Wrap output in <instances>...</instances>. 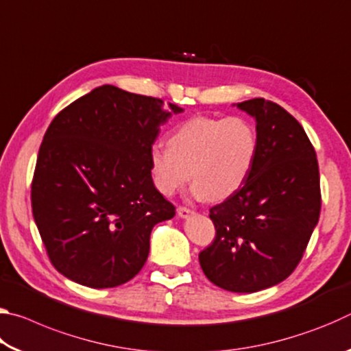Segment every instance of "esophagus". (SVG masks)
Instances as JSON below:
<instances>
[{
	"instance_id": "1",
	"label": "esophagus",
	"mask_w": 351,
	"mask_h": 351,
	"mask_svg": "<svg viewBox=\"0 0 351 351\" xmlns=\"http://www.w3.org/2000/svg\"><path fill=\"white\" fill-rule=\"evenodd\" d=\"M190 213H193V209H190V207H187V206H180V207H178V215H180L181 218L189 217Z\"/></svg>"
}]
</instances>
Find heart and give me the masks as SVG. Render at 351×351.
Returning <instances> with one entry per match:
<instances>
[{"instance_id":"obj_1","label":"heart","mask_w":351,"mask_h":351,"mask_svg":"<svg viewBox=\"0 0 351 351\" xmlns=\"http://www.w3.org/2000/svg\"><path fill=\"white\" fill-rule=\"evenodd\" d=\"M170 147L150 153L153 181L173 195L190 178L198 198L223 199L240 189L257 156V130L245 117H192L171 133Z\"/></svg>"}]
</instances>
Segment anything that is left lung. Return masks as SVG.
Masks as SVG:
<instances>
[{
	"instance_id": "8db88e82",
	"label": "left lung",
	"mask_w": 351,
	"mask_h": 351,
	"mask_svg": "<svg viewBox=\"0 0 351 351\" xmlns=\"http://www.w3.org/2000/svg\"><path fill=\"white\" fill-rule=\"evenodd\" d=\"M237 106L257 121V156L241 187L209 210L215 239L199 252V265L217 287L255 293L293 274L322 197L316 152L300 123L261 97Z\"/></svg>"
}]
</instances>
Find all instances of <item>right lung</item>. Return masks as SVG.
<instances>
[{
  "instance_id": "add662e5",
  "label": "right lung",
  "mask_w": 351,
  "mask_h": 351,
  "mask_svg": "<svg viewBox=\"0 0 351 351\" xmlns=\"http://www.w3.org/2000/svg\"><path fill=\"white\" fill-rule=\"evenodd\" d=\"M170 111L162 99L104 85L52 119L31 201L47 257L64 277L114 288L145 265L153 226L175 217V206L154 187L150 165Z\"/></svg>"
}]
</instances>
